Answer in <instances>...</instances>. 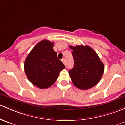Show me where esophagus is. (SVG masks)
<instances>
[{
  "label": "esophagus",
  "mask_w": 125,
  "mask_h": 125,
  "mask_svg": "<svg viewBox=\"0 0 125 125\" xmlns=\"http://www.w3.org/2000/svg\"><path fill=\"white\" fill-rule=\"evenodd\" d=\"M62 62L64 65H66V60H65V59H63L62 60Z\"/></svg>",
  "instance_id": "1"
}]
</instances>
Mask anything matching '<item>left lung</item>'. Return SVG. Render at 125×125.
Wrapping results in <instances>:
<instances>
[{
    "mask_svg": "<svg viewBox=\"0 0 125 125\" xmlns=\"http://www.w3.org/2000/svg\"><path fill=\"white\" fill-rule=\"evenodd\" d=\"M74 66L69 71L73 85L81 90L90 89L100 81L104 71V65L94 50L88 45L69 46Z\"/></svg>",
    "mask_w": 125,
    "mask_h": 125,
    "instance_id": "1",
    "label": "left lung"
}]
</instances>
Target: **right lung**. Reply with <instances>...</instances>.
Masks as SVG:
<instances>
[{"label": "right lung", "mask_w": 125, "mask_h": 125, "mask_svg": "<svg viewBox=\"0 0 125 125\" xmlns=\"http://www.w3.org/2000/svg\"><path fill=\"white\" fill-rule=\"evenodd\" d=\"M53 42L42 40L33 48L24 62V71L29 80L39 89L52 86L59 73L65 68L53 50Z\"/></svg>", "instance_id": "right-lung-1"}]
</instances>
